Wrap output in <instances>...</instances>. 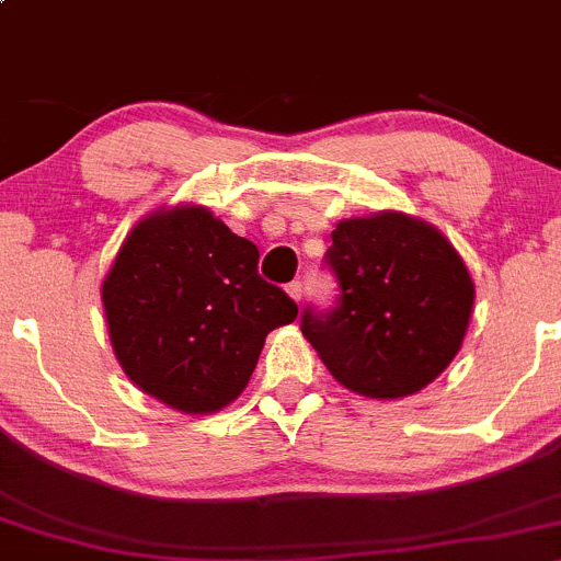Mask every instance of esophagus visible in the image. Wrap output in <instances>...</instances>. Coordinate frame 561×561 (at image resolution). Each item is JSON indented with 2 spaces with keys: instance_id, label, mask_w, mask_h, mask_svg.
Returning a JSON list of instances; mask_svg holds the SVG:
<instances>
[{
  "instance_id": "1",
  "label": "esophagus",
  "mask_w": 561,
  "mask_h": 561,
  "mask_svg": "<svg viewBox=\"0 0 561 561\" xmlns=\"http://www.w3.org/2000/svg\"><path fill=\"white\" fill-rule=\"evenodd\" d=\"M287 296L293 300H300L304 298V285H300V282H290V285H287Z\"/></svg>"
}]
</instances>
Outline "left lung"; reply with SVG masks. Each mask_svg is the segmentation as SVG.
Listing matches in <instances>:
<instances>
[{
  "instance_id": "8db88e82",
  "label": "left lung",
  "mask_w": 561,
  "mask_h": 561,
  "mask_svg": "<svg viewBox=\"0 0 561 561\" xmlns=\"http://www.w3.org/2000/svg\"><path fill=\"white\" fill-rule=\"evenodd\" d=\"M330 236L341 298L330 314L306 311L304 339L363 398L420 392L462 350L476 300L468 265L433 222L405 211L339 220Z\"/></svg>"
}]
</instances>
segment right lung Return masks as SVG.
<instances>
[{"mask_svg":"<svg viewBox=\"0 0 561 561\" xmlns=\"http://www.w3.org/2000/svg\"><path fill=\"white\" fill-rule=\"evenodd\" d=\"M257 247L202 204L158 206L128 231L102 282L123 374L180 414H215L244 392L265 335L298 317L257 276Z\"/></svg>","mask_w":561,"mask_h":561,"instance_id":"add662e5","label":"right lung"}]
</instances>
